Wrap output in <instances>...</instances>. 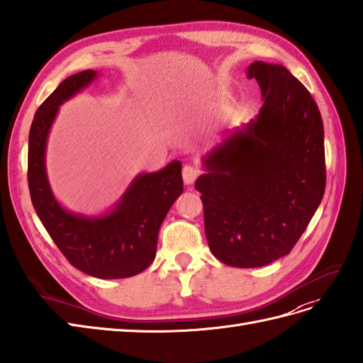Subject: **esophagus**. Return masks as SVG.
I'll list each match as a JSON object with an SVG mask.
<instances>
[{"label":"esophagus","instance_id":"1","mask_svg":"<svg viewBox=\"0 0 363 363\" xmlns=\"http://www.w3.org/2000/svg\"><path fill=\"white\" fill-rule=\"evenodd\" d=\"M201 174V170L198 169V167L194 165H185L182 169V179H184V184L187 185H191L194 181H196L198 176Z\"/></svg>","mask_w":363,"mask_h":363}]
</instances>
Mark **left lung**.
<instances>
[{
	"instance_id": "obj_1",
	"label": "left lung",
	"mask_w": 363,
	"mask_h": 363,
	"mask_svg": "<svg viewBox=\"0 0 363 363\" xmlns=\"http://www.w3.org/2000/svg\"><path fill=\"white\" fill-rule=\"evenodd\" d=\"M264 106L203 157L196 179L211 253L256 268L291 252L323 198V124L318 104L279 64L255 61Z\"/></svg>"
}]
</instances>
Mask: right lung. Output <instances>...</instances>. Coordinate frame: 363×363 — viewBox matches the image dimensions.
<instances>
[{
  "instance_id": "add662e5",
  "label": "right lung",
  "mask_w": 363,
  "mask_h": 363,
  "mask_svg": "<svg viewBox=\"0 0 363 363\" xmlns=\"http://www.w3.org/2000/svg\"><path fill=\"white\" fill-rule=\"evenodd\" d=\"M96 75L95 70H84L66 78L36 110L29 133L27 181L36 215L67 261L90 276L124 279L153 262L162 220L184 190L182 165L173 161L160 172L138 174L107 215L89 218L60 206L45 173V143L60 106Z\"/></svg>"
}]
</instances>
